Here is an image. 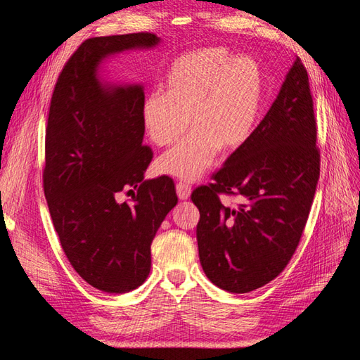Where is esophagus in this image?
Returning <instances> with one entry per match:
<instances>
[{
  "label": "esophagus",
  "instance_id": "obj_1",
  "mask_svg": "<svg viewBox=\"0 0 360 360\" xmlns=\"http://www.w3.org/2000/svg\"><path fill=\"white\" fill-rule=\"evenodd\" d=\"M176 189H177V195H179L180 200H188V198L191 197L192 186H191L189 183H186V181H179Z\"/></svg>",
  "mask_w": 360,
  "mask_h": 360
}]
</instances>
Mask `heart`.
I'll list each match as a JSON object with an SVG mask.
<instances>
[{"label": "heart", "instance_id": "b5f03b06", "mask_svg": "<svg viewBox=\"0 0 360 360\" xmlns=\"http://www.w3.org/2000/svg\"><path fill=\"white\" fill-rule=\"evenodd\" d=\"M261 102L263 78L252 58H231L222 48L184 53L172 63L165 93L148 94L141 111L150 141L159 147L176 143L189 123L193 127L158 159V171L186 181L200 179L221 148L234 151L248 143Z\"/></svg>", "mask_w": 360, "mask_h": 360}]
</instances>
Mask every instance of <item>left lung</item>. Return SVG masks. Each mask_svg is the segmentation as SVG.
<instances>
[{
    "instance_id": "obj_1",
    "label": "left lung",
    "mask_w": 360,
    "mask_h": 360,
    "mask_svg": "<svg viewBox=\"0 0 360 360\" xmlns=\"http://www.w3.org/2000/svg\"><path fill=\"white\" fill-rule=\"evenodd\" d=\"M317 123L308 72L294 60L279 94L248 139L192 192L200 210L197 240L205 276L230 292L275 279L300 242L320 177ZM221 193L244 204L224 206Z\"/></svg>"
}]
</instances>
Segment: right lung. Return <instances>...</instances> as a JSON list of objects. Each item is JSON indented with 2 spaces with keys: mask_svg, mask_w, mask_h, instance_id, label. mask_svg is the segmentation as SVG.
Segmentation results:
<instances>
[{
  "mask_svg": "<svg viewBox=\"0 0 360 360\" xmlns=\"http://www.w3.org/2000/svg\"><path fill=\"white\" fill-rule=\"evenodd\" d=\"M159 41L151 32L85 40L51 99L43 189L52 224L72 267L105 292L132 291L147 279L151 242L179 200L168 176L144 180L153 151L143 146V85L103 82L99 66ZM123 190L130 203L116 201Z\"/></svg>",
  "mask_w": 360,
  "mask_h": 360,
  "instance_id": "right-lung-1",
  "label": "right lung"
}]
</instances>
